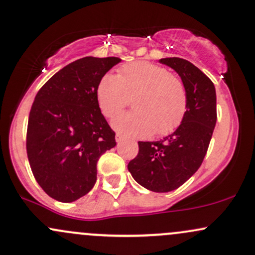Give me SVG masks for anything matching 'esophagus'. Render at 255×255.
<instances>
[{
  "instance_id": "esophagus-1",
  "label": "esophagus",
  "mask_w": 255,
  "mask_h": 255,
  "mask_svg": "<svg viewBox=\"0 0 255 255\" xmlns=\"http://www.w3.org/2000/svg\"><path fill=\"white\" fill-rule=\"evenodd\" d=\"M115 139H116V142H118V144H120V142H121L122 140H124V137H122V135H120V134H116Z\"/></svg>"
}]
</instances>
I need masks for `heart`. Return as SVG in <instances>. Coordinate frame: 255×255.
<instances>
[{
  "label": "heart",
  "mask_w": 255,
  "mask_h": 255,
  "mask_svg": "<svg viewBox=\"0 0 255 255\" xmlns=\"http://www.w3.org/2000/svg\"><path fill=\"white\" fill-rule=\"evenodd\" d=\"M98 107L108 119L124 110L134 97L135 110L119 116L113 128L126 137H146L171 134L183 121L187 93L182 81L166 68L151 62H134L120 69L119 75L105 74L99 80Z\"/></svg>",
  "instance_id": "obj_1"
}]
</instances>
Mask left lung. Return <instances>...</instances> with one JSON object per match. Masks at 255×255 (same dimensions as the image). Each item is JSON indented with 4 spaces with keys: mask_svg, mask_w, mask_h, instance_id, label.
<instances>
[{
    "mask_svg": "<svg viewBox=\"0 0 255 255\" xmlns=\"http://www.w3.org/2000/svg\"><path fill=\"white\" fill-rule=\"evenodd\" d=\"M180 75L187 111L174 133L159 141H139V153L128 164L134 180L146 189L171 192L195 174L203 163L217 121L215 85L198 67L178 57L160 58Z\"/></svg>",
    "mask_w": 255,
    "mask_h": 255,
    "instance_id": "8db88e82",
    "label": "left lung"
}]
</instances>
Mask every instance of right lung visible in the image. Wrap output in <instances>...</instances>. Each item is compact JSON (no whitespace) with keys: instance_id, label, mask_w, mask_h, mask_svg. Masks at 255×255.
Returning a JSON list of instances; mask_svg holds the SVG:
<instances>
[{"instance_id":"add662e5","label":"right lung","mask_w":255,"mask_h":255,"mask_svg":"<svg viewBox=\"0 0 255 255\" xmlns=\"http://www.w3.org/2000/svg\"><path fill=\"white\" fill-rule=\"evenodd\" d=\"M119 57H84L63 67L38 91L27 125L26 150L36 181L61 203L87 194L97 162L115 147V131L98 107L99 80Z\"/></svg>"}]
</instances>
